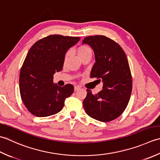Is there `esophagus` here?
Segmentation results:
<instances>
[{
	"instance_id": "34e87169",
	"label": "esophagus",
	"mask_w": 160,
	"mask_h": 160,
	"mask_svg": "<svg viewBox=\"0 0 160 160\" xmlns=\"http://www.w3.org/2000/svg\"><path fill=\"white\" fill-rule=\"evenodd\" d=\"M80 89V87L78 86H74V91H77Z\"/></svg>"
}]
</instances>
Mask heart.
Listing matches in <instances>:
<instances>
[{
	"instance_id": "1",
	"label": "heart",
	"mask_w": 160,
	"mask_h": 160,
	"mask_svg": "<svg viewBox=\"0 0 160 160\" xmlns=\"http://www.w3.org/2000/svg\"><path fill=\"white\" fill-rule=\"evenodd\" d=\"M77 54L79 57H81L86 55L88 54H92V50L89 46L86 45H82L77 48ZM68 53L66 54V57L68 56Z\"/></svg>"
}]
</instances>
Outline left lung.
Returning <instances> with one entry per match:
<instances>
[{
    "mask_svg": "<svg viewBox=\"0 0 160 160\" xmlns=\"http://www.w3.org/2000/svg\"><path fill=\"white\" fill-rule=\"evenodd\" d=\"M83 43L91 46L95 55L90 77L103 83V90L94 95L87 90L83 103L85 111L98 121H112L124 111L132 92V75L126 55L118 43L105 36H89Z\"/></svg>",
    "mask_w": 160,
    "mask_h": 160,
    "instance_id": "8db88e82",
    "label": "left lung"
}]
</instances>
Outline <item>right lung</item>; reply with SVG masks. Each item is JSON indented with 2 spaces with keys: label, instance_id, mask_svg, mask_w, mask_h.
I'll list each match as a JSON object with an SVG mask.
<instances>
[{
  "label": "right lung",
  "instance_id": "right-lung-1",
  "mask_svg": "<svg viewBox=\"0 0 160 160\" xmlns=\"http://www.w3.org/2000/svg\"><path fill=\"white\" fill-rule=\"evenodd\" d=\"M80 37L52 34L32 45L21 68L19 89L28 111L39 117L60 112L65 100L74 92V86L53 83V75L62 70L67 50Z\"/></svg>",
  "mask_w": 160,
  "mask_h": 160
}]
</instances>
